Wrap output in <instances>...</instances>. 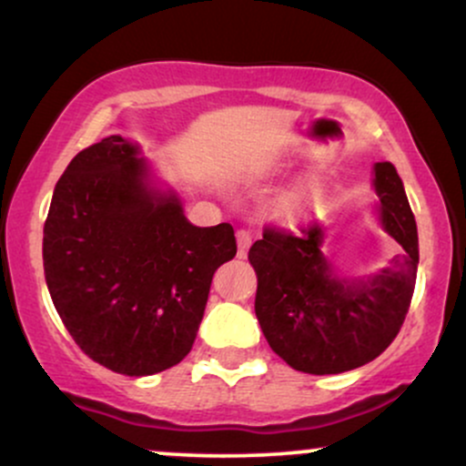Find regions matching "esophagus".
Instances as JSON below:
<instances>
[{
  "label": "esophagus",
  "mask_w": 466,
  "mask_h": 466,
  "mask_svg": "<svg viewBox=\"0 0 466 466\" xmlns=\"http://www.w3.org/2000/svg\"><path fill=\"white\" fill-rule=\"evenodd\" d=\"M237 245H238L240 256H245V251H248L249 245H251V232H249V229H238V232H237Z\"/></svg>",
  "instance_id": "34e87169"
}]
</instances>
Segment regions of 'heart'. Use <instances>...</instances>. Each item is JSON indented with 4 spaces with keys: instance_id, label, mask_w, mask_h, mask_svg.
<instances>
[{
    "instance_id": "b5f03b06",
    "label": "heart",
    "mask_w": 466,
    "mask_h": 466,
    "mask_svg": "<svg viewBox=\"0 0 466 466\" xmlns=\"http://www.w3.org/2000/svg\"><path fill=\"white\" fill-rule=\"evenodd\" d=\"M304 206V195L300 190H291L287 192V195H282L280 203H278V210L282 212V215H298V212L302 210Z\"/></svg>"
}]
</instances>
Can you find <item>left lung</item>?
Listing matches in <instances>:
<instances>
[{"label":"left lung","mask_w":466,"mask_h":466,"mask_svg":"<svg viewBox=\"0 0 466 466\" xmlns=\"http://www.w3.org/2000/svg\"><path fill=\"white\" fill-rule=\"evenodd\" d=\"M381 226L403 256L368 280H341L324 258V229L300 234L267 226L249 249L258 276L256 318L271 350L309 374H339L377 360L408 315L419 267V232L403 181L390 162L374 164Z\"/></svg>","instance_id":"obj_1"}]
</instances>
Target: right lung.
I'll return each mask as SVG.
<instances>
[{
	"label": "right lung",
	"instance_id": "1",
	"mask_svg": "<svg viewBox=\"0 0 466 466\" xmlns=\"http://www.w3.org/2000/svg\"><path fill=\"white\" fill-rule=\"evenodd\" d=\"M137 147L109 136L56 181L44 269L63 324L89 360L127 377L173 368L199 330L212 276L237 256L229 223L197 228L148 184Z\"/></svg>",
	"mask_w": 466,
	"mask_h": 466
}]
</instances>
